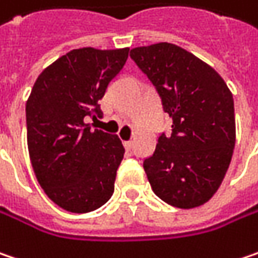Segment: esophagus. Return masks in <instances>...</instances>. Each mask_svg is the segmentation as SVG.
I'll return each instance as SVG.
<instances>
[{"label": "esophagus", "instance_id": "34e87169", "mask_svg": "<svg viewBox=\"0 0 258 258\" xmlns=\"http://www.w3.org/2000/svg\"><path fill=\"white\" fill-rule=\"evenodd\" d=\"M123 145H124V148L126 149H131L132 148V145H134V142H132V141H126V142H123Z\"/></svg>", "mask_w": 258, "mask_h": 258}]
</instances>
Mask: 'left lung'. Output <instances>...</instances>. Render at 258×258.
<instances>
[{"label": "left lung", "mask_w": 258, "mask_h": 258, "mask_svg": "<svg viewBox=\"0 0 258 258\" xmlns=\"http://www.w3.org/2000/svg\"><path fill=\"white\" fill-rule=\"evenodd\" d=\"M131 58L155 87L162 110L173 119L144 170L165 203L191 209L219 188L235 147L234 98L208 63L171 43L142 46Z\"/></svg>", "instance_id": "8db88e82"}]
</instances>
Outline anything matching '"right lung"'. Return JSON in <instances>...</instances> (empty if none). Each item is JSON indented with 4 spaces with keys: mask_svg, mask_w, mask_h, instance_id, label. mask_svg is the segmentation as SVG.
<instances>
[{
    "mask_svg": "<svg viewBox=\"0 0 258 258\" xmlns=\"http://www.w3.org/2000/svg\"><path fill=\"white\" fill-rule=\"evenodd\" d=\"M129 47L74 49L39 75L26 104L33 170L47 198L74 213L111 198L123 160L120 139L85 120L103 116L98 100L122 71Z\"/></svg>",
    "mask_w": 258,
    "mask_h": 258,
    "instance_id": "right-lung-1",
    "label": "right lung"
}]
</instances>
